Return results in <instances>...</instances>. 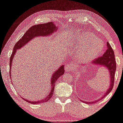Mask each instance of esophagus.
Listing matches in <instances>:
<instances>
[{"mask_svg": "<svg viewBox=\"0 0 123 123\" xmlns=\"http://www.w3.org/2000/svg\"><path fill=\"white\" fill-rule=\"evenodd\" d=\"M73 69V65L71 64H68L66 65L65 66V72H69L70 71L72 70V69Z\"/></svg>", "mask_w": 123, "mask_h": 123, "instance_id": "34e87169", "label": "esophagus"}]
</instances>
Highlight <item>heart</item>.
Segmentation results:
<instances>
[{"mask_svg": "<svg viewBox=\"0 0 123 123\" xmlns=\"http://www.w3.org/2000/svg\"><path fill=\"white\" fill-rule=\"evenodd\" d=\"M75 46L79 51V57L84 62L89 61L103 50L104 43L92 34H86L81 39L77 40Z\"/></svg>", "mask_w": 123, "mask_h": 123, "instance_id": "b5f03b06", "label": "heart"}]
</instances>
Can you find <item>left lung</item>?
Instances as JSON below:
<instances>
[{
	"mask_svg": "<svg viewBox=\"0 0 123 123\" xmlns=\"http://www.w3.org/2000/svg\"><path fill=\"white\" fill-rule=\"evenodd\" d=\"M106 46H107V49L106 51L104 53L103 56L101 57H99L93 60L92 62H91V65H100L102 67H104L106 68L109 73V78H110V81H109V86L108 89L106 91V92L105 93L101 98L98 99V100H101V99L103 98L104 97L107 96L109 93L111 92L114 85V80H115V71L116 69V61H115V54H114L113 50L112 49V47L109 45L108 42L106 44ZM81 66H83L84 65V63H81ZM81 101L84 102L85 104H93V103H96L98 101V100H95L94 101L91 102H86L83 100H81L80 99Z\"/></svg>",
	"mask_w": 123,
	"mask_h": 123,
	"instance_id": "8db88e82",
	"label": "left lung"
}]
</instances>
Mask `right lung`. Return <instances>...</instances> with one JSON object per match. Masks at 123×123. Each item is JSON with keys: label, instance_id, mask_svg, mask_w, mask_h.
<instances>
[{"label": "right lung", "instance_id": "right-lung-1", "mask_svg": "<svg viewBox=\"0 0 123 123\" xmlns=\"http://www.w3.org/2000/svg\"><path fill=\"white\" fill-rule=\"evenodd\" d=\"M58 29V27L56 26L55 24H54L53 22H49L47 23H44V24H39L38 25H34V26H32L28 30L26 33L23 35L22 38H20L19 40V41L17 43L15 44V46L13 49L12 53L11 56L10 57V77H11V71L12 68V61L14 60V58L15 55V54L17 53V50L21 49L23 46H25L28 42L31 41L35 37H47L50 36V35H52V34L54 33V32L57 31ZM64 66L65 65H61L60 66L55 72L53 74L51 77V80H50V92L48 95L45 98H43L42 100H39L38 101H31V100H27V99L23 98L25 101H27L28 103H31L32 104H41V103H45L48 101L49 99L51 98V96L54 93L53 91H54V88H55V82L57 80L60 78V77L62 76L65 72L64 70Z\"/></svg>", "mask_w": 123, "mask_h": 123}]
</instances>
